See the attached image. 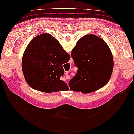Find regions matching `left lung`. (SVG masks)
<instances>
[{"mask_svg": "<svg viewBox=\"0 0 134 134\" xmlns=\"http://www.w3.org/2000/svg\"><path fill=\"white\" fill-rule=\"evenodd\" d=\"M71 55L78 68L69 81L70 90L88 94L99 90L109 81L114 60L109 46L100 37L83 36L77 42Z\"/></svg>", "mask_w": 134, "mask_h": 134, "instance_id": "8db88e82", "label": "left lung"}]
</instances>
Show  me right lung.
<instances>
[{
    "label": "right lung",
    "mask_w": 134,
    "mask_h": 134,
    "mask_svg": "<svg viewBox=\"0 0 134 134\" xmlns=\"http://www.w3.org/2000/svg\"><path fill=\"white\" fill-rule=\"evenodd\" d=\"M70 58L53 36L38 35L29 43L23 55L22 67L25 80L31 88L42 92L68 91V86L60 77L64 74L62 65Z\"/></svg>",
    "instance_id": "right-lung-1"
}]
</instances>
